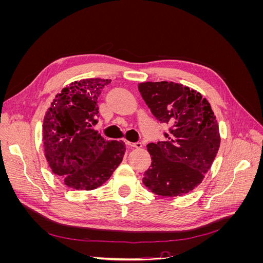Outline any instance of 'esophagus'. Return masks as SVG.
Returning <instances> with one entry per match:
<instances>
[{
  "label": "esophagus",
  "mask_w": 263,
  "mask_h": 263,
  "mask_svg": "<svg viewBox=\"0 0 263 263\" xmlns=\"http://www.w3.org/2000/svg\"><path fill=\"white\" fill-rule=\"evenodd\" d=\"M125 142H126V145L129 146V147H134V148H141L142 147L141 142H130V141H127V140Z\"/></svg>",
  "instance_id": "obj_1"
}]
</instances>
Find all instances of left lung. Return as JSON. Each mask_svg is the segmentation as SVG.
<instances>
[{
    "label": "left lung",
    "instance_id": "8db88e82",
    "mask_svg": "<svg viewBox=\"0 0 263 263\" xmlns=\"http://www.w3.org/2000/svg\"><path fill=\"white\" fill-rule=\"evenodd\" d=\"M142 99L160 123L165 141L147 145L151 165L142 182L160 196H181L204 180L220 146L216 116L200 92L174 82L138 84Z\"/></svg>",
    "mask_w": 263,
    "mask_h": 263
}]
</instances>
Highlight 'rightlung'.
Returning a JSON list of instances; mask_svg holds the SVG:
<instances>
[{"label": "right lung", "mask_w": 263, "mask_h": 263, "mask_svg": "<svg viewBox=\"0 0 263 263\" xmlns=\"http://www.w3.org/2000/svg\"><path fill=\"white\" fill-rule=\"evenodd\" d=\"M110 80L83 79L55 95L43 125L45 157L68 187L91 191L105 183L122 162L126 147L105 140L92 127L98 123V99Z\"/></svg>", "instance_id": "add662e5"}]
</instances>
